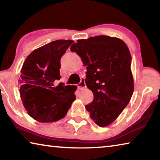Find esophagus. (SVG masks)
Instances as JSON below:
<instances>
[{"instance_id": "1", "label": "esophagus", "mask_w": 160, "mask_h": 160, "mask_svg": "<svg viewBox=\"0 0 160 160\" xmlns=\"http://www.w3.org/2000/svg\"><path fill=\"white\" fill-rule=\"evenodd\" d=\"M86 87V84H85V80L84 79H82L80 81V82L78 84V88L79 90H82V89L85 88Z\"/></svg>"}]
</instances>
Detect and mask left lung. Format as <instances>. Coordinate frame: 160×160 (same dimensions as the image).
Masks as SVG:
<instances>
[{"instance_id": "8db88e82", "label": "left lung", "mask_w": 160, "mask_h": 160, "mask_svg": "<svg viewBox=\"0 0 160 160\" xmlns=\"http://www.w3.org/2000/svg\"><path fill=\"white\" fill-rule=\"evenodd\" d=\"M86 66V86L93 102L86 105L99 127L113 123L131 100L134 90L131 56L123 40L104 35L79 39L70 47Z\"/></svg>"}]
</instances>
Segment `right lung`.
<instances>
[{
	"mask_svg": "<svg viewBox=\"0 0 160 160\" xmlns=\"http://www.w3.org/2000/svg\"><path fill=\"white\" fill-rule=\"evenodd\" d=\"M72 40L59 39L34 50L21 69L20 93L28 114L41 123L55 122L66 116L76 97L77 87L60 80V60Z\"/></svg>",
	"mask_w": 160,
	"mask_h": 160,
	"instance_id": "obj_1",
	"label": "right lung"
}]
</instances>
